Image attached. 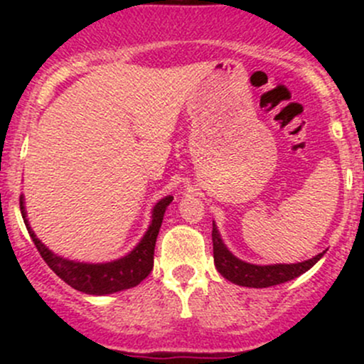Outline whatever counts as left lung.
Returning <instances> with one entry per match:
<instances>
[{"label":"left lung","instance_id":"8db88e82","mask_svg":"<svg viewBox=\"0 0 364 364\" xmlns=\"http://www.w3.org/2000/svg\"><path fill=\"white\" fill-rule=\"evenodd\" d=\"M212 243H214V263L219 274L232 284L245 287H270L284 284L310 270L316 262L323 257L318 253L316 257L299 263H275V265H255L240 260L228 248L220 237L217 225L212 228Z\"/></svg>","mask_w":364,"mask_h":364}]
</instances>
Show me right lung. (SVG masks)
I'll use <instances>...</instances> for the list:
<instances>
[{
  "instance_id": "1",
  "label": "right lung",
  "mask_w": 364,
  "mask_h": 364,
  "mask_svg": "<svg viewBox=\"0 0 364 364\" xmlns=\"http://www.w3.org/2000/svg\"><path fill=\"white\" fill-rule=\"evenodd\" d=\"M171 202H173V196L171 195L159 200L152 210V223H150L147 232L141 237L140 243L127 257L107 263L73 262L54 255L48 246L41 243L39 237L32 231L31 224L27 220V212H25L23 195H20V210H22L23 223L27 225L28 235H31L32 241H34L37 252L41 253V257L49 265V269L61 281L72 286L73 289L85 292V294L104 296L139 286L150 274V270L154 267V248H156L159 229H161L164 212Z\"/></svg>"
}]
</instances>
